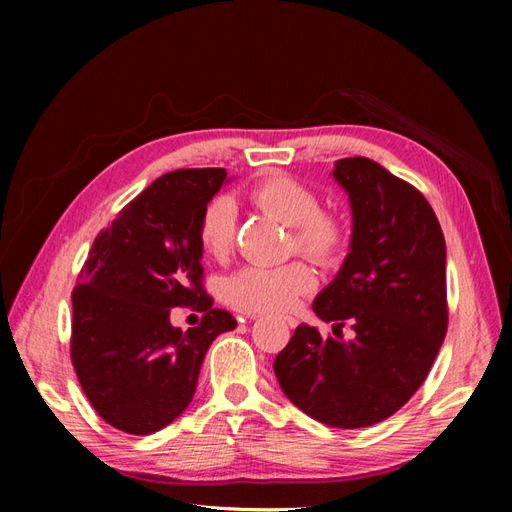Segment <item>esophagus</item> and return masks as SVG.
<instances>
[{
  "mask_svg": "<svg viewBox=\"0 0 512 512\" xmlns=\"http://www.w3.org/2000/svg\"><path fill=\"white\" fill-rule=\"evenodd\" d=\"M245 318H256V314H247ZM284 320H286V324H288L290 329H294V327H297V324H299V322H297V318H292V316H286Z\"/></svg>",
  "mask_w": 512,
  "mask_h": 512,
  "instance_id": "34e87169",
  "label": "esophagus"
}]
</instances>
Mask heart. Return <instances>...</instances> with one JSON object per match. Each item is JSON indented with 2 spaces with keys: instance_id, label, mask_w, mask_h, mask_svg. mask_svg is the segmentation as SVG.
Instances as JSON below:
<instances>
[{
  "instance_id": "obj_1",
  "label": "heart",
  "mask_w": 512,
  "mask_h": 512,
  "mask_svg": "<svg viewBox=\"0 0 512 512\" xmlns=\"http://www.w3.org/2000/svg\"><path fill=\"white\" fill-rule=\"evenodd\" d=\"M254 207L292 226L290 247L320 265H335L344 256L350 232L333 211L320 209V196L290 175H269L252 185ZM237 203L226 194L211 198L200 213L198 241L203 250L224 260L237 241ZM316 288V275L305 262L292 260L277 267L247 265L224 282V299L241 312H286L303 294Z\"/></svg>"
}]
</instances>
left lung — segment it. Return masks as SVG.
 Wrapping results in <instances>:
<instances>
[{"label": "left lung", "mask_w": 512, "mask_h": 512, "mask_svg": "<svg viewBox=\"0 0 512 512\" xmlns=\"http://www.w3.org/2000/svg\"><path fill=\"white\" fill-rule=\"evenodd\" d=\"M333 177L350 196L352 243L314 312L336 337L301 324L273 369L307 416L359 429L395 414L436 361L448 329L446 243L427 198L378 162L337 160Z\"/></svg>", "instance_id": "left-lung-1"}]
</instances>
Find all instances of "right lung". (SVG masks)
Segmentation results:
<instances>
[{
	"label": "right lung",
	"mask_w": 512,
	"mask_h": 512,
	"mask_svg": "<svg viewBox=\"0 0 512 512\" xmlns=\"http://www.w3.org/2000/svg\"><path fill=\"white\" fill-rule=\"evenodd\" d=\"M224 168H179L153 181L100 230L72 290L70 356L89 404L132 436L173 423L194 397L215 337L237 327L203 286L198 222ZM170 306L204 312L188 332Z\"/></svg>",
	"instance_id": "obj_1"
}]
</instances>
